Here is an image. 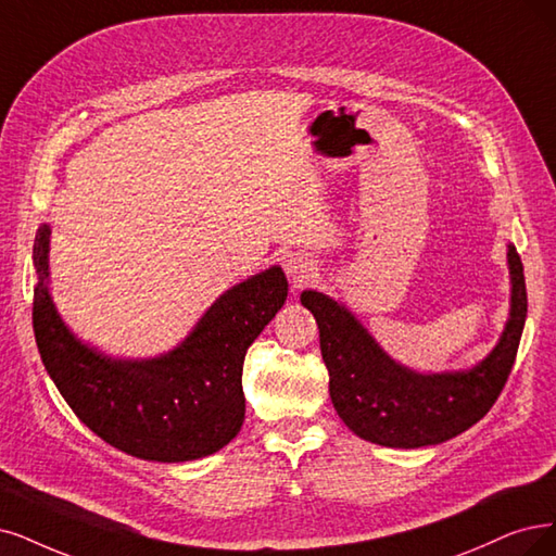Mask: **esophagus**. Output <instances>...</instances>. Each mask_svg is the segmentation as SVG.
Segmentation results:
<instances>
[{
	"instance_id": "1",
	"label": "esophagus",
	"mask_w": 556,
	"mask_h": 556,
	"mask_svg": "<svg viewBox=\"0 0 556 556\" xmlns=\"http://www.w3.org/2000/svg\"><path fill=\"white\" fill-rule=\"evenodd\" d=\"M286 270H289V277L293 279L295 286H302L316 277V265L302 256L289 258V263H286Z\"/></svg>"
}]
</instances>
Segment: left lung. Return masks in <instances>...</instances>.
I'll return each mask as SVG.
<instances>
[{
    "mask_svg": "<svg viewBox=\"0 0 556 556\" xmlns=\"http://www.w3.org/2000/svg\"><path fill=\"white\" fill-rule=\"evenodd\" d=\"M510 318L500 343L471 371L421 376L382 353L355 316L316 291L302 304L320 330V355L330 371V396L343 424L362 440L417 448L456 438L488 415L510 376L527 318L525 267L508 247Z\"/></svg>",
    "mask_w": 556,
    "mask_h": 556,
    "instance_id": "1",
    "label": "left lung"
}]
</instances>
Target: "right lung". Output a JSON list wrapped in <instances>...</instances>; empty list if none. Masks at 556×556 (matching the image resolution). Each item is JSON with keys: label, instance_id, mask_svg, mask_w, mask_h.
<instances>
[{"label": "right lung", "instance_id": "obj_1", "mask_svg": "<svg viewBox=\"0 0 556 556\" xmlns=\"http://www.w3.org/2000/svg\"><path fill=\"white\" fill-rule=\"evenodd\" d=\"M43 224L34 242V334L61 396L93 433L130 456L182 463L229 444L244 421L242 364L247 348L289 295L281 267L226 291L176 351L147 362H121L79 343L48 293Z\"/></svg>", "mask_w": 556, "mask_h": 556}]
</instances>
